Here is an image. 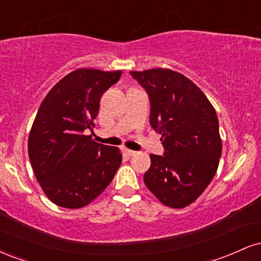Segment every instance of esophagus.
<instances>
[{
    "label": "esophagus",
    "mask_w": 261,
    "mask_h": 261,
    "mask_svg": "<svg viewBox=\"0 0 261 261\" xmlns=\"http://www.w3.org/2000/svg\"><path fill=\"white\" fill-rule=\"evenodd\" d=\"M124 153L127 154V155H135V154H136V152L131 151V149H128V148H124Z\"/></svg>",
    "instance_id": "esophagus-1"
}]
</instances>
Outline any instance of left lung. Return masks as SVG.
Here are the masks:
<instances>
[{
	"mask_svg": "<svg viewBox=\"0 0 261 261\" xmlns=\"http://www.w3.org/2000/svg\"><path fill=\"white\" fill-rule=\"evenodd\" d=\"M130 73L148 93L149 122L164 146V155H149L151 167L143 181L163 205L187 207L217 172L222 140L216 110L193 81L176 71L151 68Z\"/></svg>",
	"mask_w": 261,
	"mask_h": 261,
	"instance_id": "obj_1",
	"label": "left lung"
}]
</instances>
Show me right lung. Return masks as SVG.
Here are the masks:
<instances>
[{
  "label": "right lung",
  "instance_id": "1",
  "mask_svg": "<svg viewBox=\"0 0 261 261\" xmlns=\"http://www.w3.org/2000/svg\"><path fill=\"white\" fill-rule=\"evenodd\" d=\"M121 71L77 68L50 89L28 139L32 168L50 201L81 208L106 190L120 167V149L85 135L94 127L103 93Z\"/></svg>",
  "mask_w": 261,
  "mask_h": 261
}]
</instances>
